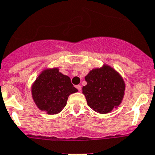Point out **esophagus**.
I'll use <instances>...</instances> for the list:
<instances>
[{
	"label": "esophagus",
	"mask_w": 155,
	"mask_h": 155,
	"mask_svg": "<svg viewBox=\"0 0 155 155\" xmlns=\"http://www.w3.org/2000/svg\"><path fill=\"white\" fill-rule=\"evenodd\" d=\"M75 87L77 88V90L79 91H81V89H82V87L80 85H77L76 87Z\"/></svg>",
	"instance_id": "esophagus-1"
}]
</instances>
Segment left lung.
<instances>
[{
    "label": "left lung",
    "mask_w": 155,
    "mask_h": 155,
    "mask_svg": "<svg viewBox=\"0 0 155 155\" xmlns=\"http://www.w3.org/2000/svg\"><path fill=\"white\" fill-rule=\"evenodd\" d=\"M85 80L87 84L83 87V94L93 110L108 114L121 103L125 84L121 75L112 67L104 64L92 69L85 76Z\"/></svg>",
    "instance_id": "1"
}]
</instances>
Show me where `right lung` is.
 I'll use <instances>...</instances> for the list:
<instances>
[{"instance_id": "right-lung-1", "label": "right lung", "mask_w": 155, "mask_h": 155, "mask_svg": "<svg viewBox=\"0 0 155 155\" xmlns=\"http://www.w3.org/2000/svg\"><path fill=\"white\" fill-rule=\"evenodd\" d=\"M77 91L70 78L60 72L58 68L43 70L31 87L37 107L50 115L59 114L65 107L68 96Z\"/></svg>"}]
</instances>
